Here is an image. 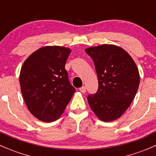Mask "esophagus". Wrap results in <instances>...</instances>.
Instances as JSON below:
<instances>
[{
	"instance_id": "1",
	"label": "esophagus",
	"mask_w": 156,
	"mask_h": 156,
	"mask_svg": "<svg viewBox=\"0 0 156 156\" xmlns=\"http://www.w3.org/2000/svg\"><path fill=\"white\" fill-rule=\"evenodd\" d=\"M80 91L81 92V93H85L86 92V87L85 86H82L81 87H80Z\"/></svg>"
}]
</instances>
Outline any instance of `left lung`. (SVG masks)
<instances>
[{"mask_svg":"<svg viewBox=\"0 0 156 156\" xmlns=\"http://www.w3.org/2000/svg\"><path fill=\"white\" fill-rule=\"evenodd\" d=\"M85 52L94 63L98 89L87 95L94 113L104 122L116 120L133 101L140 84V74L130 55L122 48L102 45Z\"/></svg>","mask_w":156,"mask_h":156,"instance_id":"left-lung-1","label":"left lung"}]
</instances>
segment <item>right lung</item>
Listing matches in <instances>:
<instances>
[{"instance_id": "right-lung-1", "label": "right lung", "mask_w": 156, "mask_h": 156, "mask_svg": "<svg viewBox=\"0 0 156 156\" xmlns=\"http://www.w3.org/2000/svg\"><path fill=\"white\" fill-rule=\"evenodd\" d=\"M70 53L68 48L46 46L23 65L20 75L23 97L30 113L42 121L56 120L75 92L65 69Z\"/></svg>"}]
</instances>
